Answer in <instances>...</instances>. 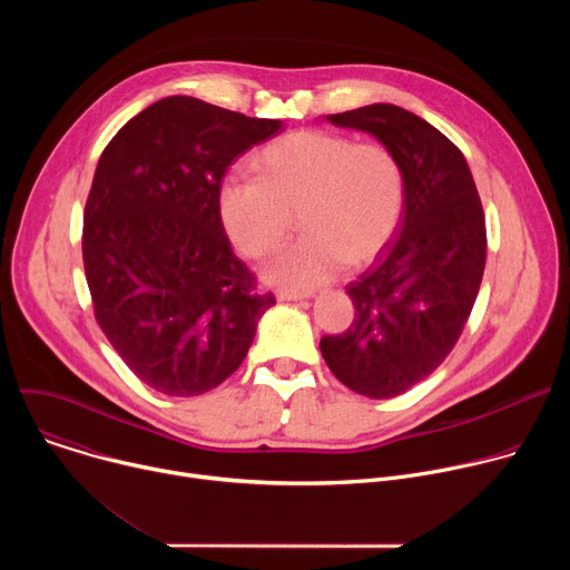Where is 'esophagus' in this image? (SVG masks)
I'll use <instances>...</instances> for the list:
<instances>
[{
	"mask_svg": "<svg viewBox=\"0 0 570 570\" xmlns=\"http://www.w3.org/2000/svg\"><path fill=\"white\" fill-rule=\"evenodd\" d=\"M313 293L311 291H277V299L282 302H299V299H311Z\"/></svg>",
	"mask_w": 570,
	"mask_h": 570,
	"instance_id": "obj_1",
	"label": "esophagus"
}]
</instances>
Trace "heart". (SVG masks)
Wrapping results in <instances>:
<instances>
[{
	"instance_id": "heart-1",
	"label": "heart",
	"mask_w": 570,
	"mask_h": 570,
	"mask_svg": "<svg viewBox=\"0 0 570 570\" xmlns=\"http://www.w3.org/2000/svg\"><path fill=\"white\" fill-rule=\"evenodd\" d=\"M253 169L257 178L229 176L218 185L216 209L225 236L248 259L275 255L299 216L306 236L266 268L273 284H327L350 262L379 257L401 223L405 178L385 146L297 130L257 150Z\"/></svg>"
}]
</instances>
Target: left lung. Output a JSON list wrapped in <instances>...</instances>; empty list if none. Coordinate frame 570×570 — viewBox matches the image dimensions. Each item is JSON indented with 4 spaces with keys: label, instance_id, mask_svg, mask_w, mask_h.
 I'll return each mask as SVG.
<instances>
[{
    "label": "left lung",
    "instance_id": "8db88e82",
    "mask_svg": "<svg viewBox=\"0 0 570 570\" xmlns=\"http://www.w3.org/2000/svg\"><path fill=\"white\" fill-rule=\"evenodd\" d=\"M327 121L370 132L405 178L396 240L347 286L352 327L320 341L341 383L390 399L424 381L458 343L484 273V214L464 155L426 119L372 104Z\"/></svg>",
    "mask_w": 570,
    "mask_h": 570
}]
</instances>
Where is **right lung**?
Returning a JSON list of instances; mask_svg holds the SVG:
<instances>
[{
    "label": "right lung",
    "mask_w": 570,
    "mask_h": 570,
    "mask_svg": "<svg viewBox=\"0 0 570 570\" xmlns=\"http://www.w3.org/2000/svg\"><path fill=\"white\" fill-rule=\"evenodd\" d=\"M279 128L277 119L167 97L101 153L83 216L95 315L132 374L161 394L220 385L275 304L253 291V273L232 253L216 191L234 157Z\"/></svg>",
    "instance_id": "add662e5"
}]
</instances>
